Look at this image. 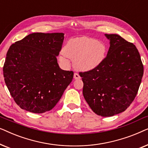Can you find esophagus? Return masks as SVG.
<instances>
[{"label": "esophagus", "mask_w": 148, "mask_h": 148, "mask_svg": "<svg viewBox=\"0 0 148 148\" xmlns=\"http://www.w3.org/2000/svg\"><path fill=\"white\" fill-rule=\"evenodd\" d=\"M73 77H74L75 79H79L81 78L79 75L78 73H74Z\"/></svg>", "instance_id": "obj_1"}]
</instances>
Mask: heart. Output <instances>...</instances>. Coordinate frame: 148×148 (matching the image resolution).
<instances>
[{
	"instance_id": "heart-1",
	"label": "heart",
	"mask_w": 148,
	"mask_h": 148,
	"mask_svg": "<svg viewBox=\"0 0 148 148\" xmlns=\"http://www.w3.org/2000/svg\"><path fill=\"white\" fill-rule=\"evenodd\" d=\"M106 47L98 40L88 37L73 38L66 42L60 52L59 60L69 66L70 60L73 61L77 69L90 71L96 69L104 60Z\"/></svg>"
}]
</instances>
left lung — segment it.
Listing matches in <instances>:
<instances>
[{"mask_svg": "<svg viewBox=\"0 0 148 148\" xmlns=\"http://www.w3.org/2000/svg\"><path fill=\"white\" fill-rule=\"evenodd\" d=\"M110 41L108 53L96 69L79 73L83 95L91 109L102 116L124 112L134 100L143 74L135 46L117 34H105Z\"/></svg>", "mask_w": 148, "mask_h": 148, "instance_id": "left-lung-1", "label": "left lung"}]
</instances>
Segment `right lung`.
<instances>
[{"mask_svg": "<svg viewBox=\"0 0 148 148\" xmlns=\"http://www.w3.org/2000/svg\"><path fill=\"white\" fill-rule=\"evenodd\" d=\"M63 33H33L10 46L3 66L8 90L20 108L34 113L52 110L72 82L73 72L58 66Z\"/></svg>", "mask_w": 148, "mask_h": 148, "instance_id": "right-lung-1", "label": "right lung"}]
</instances>
